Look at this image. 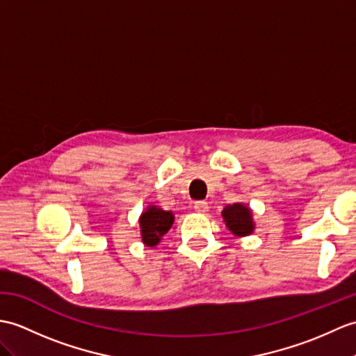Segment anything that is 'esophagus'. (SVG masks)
I'll list each match as a JSON object with an SVG mask.
<instances>
[{
    "label": "esophagus",
    "mask_w": 356,
    "mask_h": 356,
    "mask_svg": "<svg viewBox=\"0 0 356 356\" xmlns=\"http://www.w3.org/2000/svg\"><path fill=\"white\" fill-rule=\"evenodd\" d=\"M194 209L197 211V212H206L209 209V206H208V202H204V200H200V202H195L194 203Z\"/></svg>",
    "instance_id": "34e87169"
}]
</instances>
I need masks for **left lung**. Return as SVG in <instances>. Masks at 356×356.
<instances>
[{
  "label": "left lung",
  "instance_id": "8db88e82",
  "mask_svg": "<svg viewBox=\"0 0 356 356\" xmlns=\"http://www.w3.org/2000/svg\"><path fill=\"white\" fill-rule=\"evenodd\" d=\"M222 217H225L226 226L229 227L230 232L238 236H244L252 234L253 230V222L250 209L245 208L244 204H229L222 211Z\"/></svg>",
  "mask_w": 356,
  "mask_h": 356
}]
</instances>
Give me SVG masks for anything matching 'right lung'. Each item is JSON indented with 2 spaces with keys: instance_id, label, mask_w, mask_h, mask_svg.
<instances>
[{
  "instance_id": "add662e5",
  "label": "right lung",
  "mask_w": 356,
  "mask_h": 356,
  "mask_svg": "<svg viewBox=\"0 0 356 356\" xmlns=\"http://www.w3.org/2000/svg\"><path fill=\"white\" fill-rule=\"evenodd\" d=\"M175 221V216L171 212L162 211L158 206H150L143 216H140V234L143 241L147 245H156L161 241V236L167 234Z\"/></svg>"
}]
</instances>
